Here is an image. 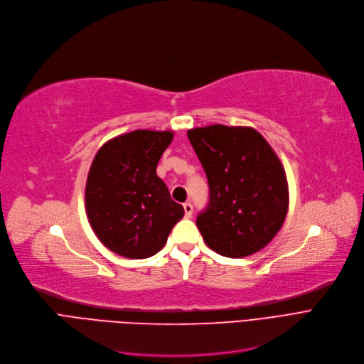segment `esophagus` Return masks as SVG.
<instances>
[{"label": "esophagus", "instance_id": "1", "mask_svg": "<svg viewBox=\"0 0 364 364\" xmlns=\"http://www.w3.org/2000/svg\"><path fill=\"white\" fill-rule=\"evenodd\" d=\"M183 210H185V216L186 218H191L193 216V212H194V207H193V204L191 203H185L183 204Z\"/></svg>", "mask_w": 364, "mask_h": 364}]
</instances>
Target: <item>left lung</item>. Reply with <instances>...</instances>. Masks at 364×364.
<instances>
[{"label":"left lung","instance_id":"1","mask_svg":"<svg viewBox=\"0 0 364 364\" xmlns=\"http://www.w3.org/2000/svg\"><path fill=\"white\" fill-rule=\"evenodd\" d=\"M209 182V203L197 227L227 257L264 249L283 227L289 207L284 168L261 133L222 124L188 132Z\"/></svg>","mask_w":364,"mask_h":364}]
</instances>
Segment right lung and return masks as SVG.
<instances>
[{"mask_svg":"<svg viewBox=\"0 0 364 364\" xmlns=\"http://www.w3.org/2000/svg\"><path fill=\"white\" fill-rule=\"evenodd\" d=\"M171 132L134 130L103 145L85 183V210L97 238L114 253L145 259L160 252L183 218L157 176Z\"/></svg>","mask_w":364,"mask_h":364,"instance_id":"add662e5","label":"right lung"}]
</instances>
